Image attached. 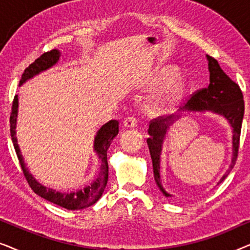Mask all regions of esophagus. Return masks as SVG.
Segmentation results:
<instances>
[{"mask_svg": "<svg viewBox=\"0 0 250 250\" xmlns=\"http://www.w3.org/2000/svg\"><path fill=\"white\" fill-rule=\"evenodd\" d=\"M138 123H139L138 118L134 117V116H129V117L125 119L124 125L126 127H135V126H138Z\"/></svg>", "mask_w": 250, "mask_h": 250, "instance_id": "34e87169", "label": "esophagus"}]
</instances>
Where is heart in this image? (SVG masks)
Masks as SVG:
<instances>
[{
  "label": "heart",
  "mask_w": 250,
  "mask_h": 250,
  "mask_svg": "<svg viewBox=\"0 0 250 250\" xmlns=\"http://www.w3.org/2000/svg\"><path fill=\"white\" fill-rule=\"evenodd\" d=\"M175 68H165L162 69L159 73H157L155 76L152 77L151 84L152 85H160L168 82L170 78L175 74ZM183 91V82L181 80H174L170 82L167 86L166 91L160 95L159 98H157L152 104V109L155 111H162L165 109L167 105L172 104V102L176 101L180 98L181 93Z\"/></svg>",
  "instance_id": "heart-1"
}]
</instances>
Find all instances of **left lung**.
<instances>
[{
    "instance_id": "1",
    "label": "left lung",
    "mask_w": 250,
    "mask_h": 250,
    "mask_svg": "<svg viewBox=\"0 0 250 250\" xmlns=\"http://www.w3.org/2000/svg\"><path fill=\"white\" fill-rule=\"evenodd\" d=\"M207 59L208 69H209V85L207 87L200 88V90L194 92L192 97L184 104L182 109L193 111H214L216 114L223 115L233 127V157H232L230 168L228 169V172L224 174L220 181V182H222L228 176V174L231 172V169L233 168L235 160L238 158L242 118H244L245 112V102L240 86L224 73L220 64H218V61L210 56H207ZM173 122V116L165 118L157 117L152 119L149 124L148 132L150 136L146 139L152 159L153 176H155L159 189L163 191V193L166 197H169L170 194L164 190L162 183H160L159 155L160 150H162L163 139L165 138L166 131L169 124H172Z\"/></svg>"
}]
</instances>
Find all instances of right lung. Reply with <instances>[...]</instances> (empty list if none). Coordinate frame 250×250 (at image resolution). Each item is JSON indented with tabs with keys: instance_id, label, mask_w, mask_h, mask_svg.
<instances>
[{
	"instance_id": "obj_1",
	"label": "right lung",
	"mask_w": 250,
	"mask_h": 250,
	"mask_svg": "<svg viewBox=\"0 0 250 250\" xmlns=\"http://www.w3.org/2000/svg\"><path fill=\"white\" fill-rule=\"evenodd\" d=\"M60 53L59 51L53 49L47 52L43 53L42 56L34 61L33 63H30L28 67L26 68L23 71L21 80H20V84H22L23 82L32 78L34 75L41 73V71L47 69V68L52 67L53 64L59 60ZM17 110H18V97L13 98L12 102V109L11 114H10V133H11V139L13 142V146H15L17 157H18L20 166L25 175L27 182H28L29 187L32 188L34 192L39 194L40 197L44 198L45 200H49L51 203L61 206L66 209L70 210H77V209H83V208L90 207L92 205H94L97 201L100 199V197L104 193V188L107 186L108 182V174H109V167H108V159H107V151L108 148L111 145V141L114 140L116 135L119 132V123L118 121H110L107 124H104L102 127L99 129L97 136H95L94 141V150L98 152L99 158L101 159V167H100V173L97 180L93 181V183L90 186L84 188L80 191H74L70 193H61L58 192L56 190L47 189V188L43 187L42 184H40L32 176V174L28 172L27 167L22 160V156L20 153L19 146L17 145V139H16V121H17Z\"/></svg>"
}]
</instances>
